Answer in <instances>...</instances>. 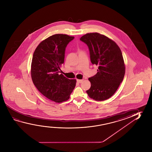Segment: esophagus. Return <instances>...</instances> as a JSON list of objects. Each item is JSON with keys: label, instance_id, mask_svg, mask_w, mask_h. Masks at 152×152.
I'll return each instance as SVG.
<instances>
[{"label": "esophagus", "instance_id": "obj_1", "mask_svg": "<svg viewBox=\"0 0 152 152\" xmlns=\"http://www.w3.org/2000/svg\"><path fill=\"white\" fill-rule=\"evenodd\" d=\"M77 82L79 83H82L83 82V80H77Z\"/></svg>", "mask_w": 152, "mask_h": 152}]
</instances>
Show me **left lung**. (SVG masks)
Segmentation results:
<instances>
[{
    "instance_id": "1",
    "label": "left lung",
    "mask_w": 152,
    "mask_h": 152,
    "mask_svg": "<svg viewBox=\"0 0 152 152\" xmlns=\"http://www.w3.org/2000/svg\"><path fill=\"white\" fill-rule=\"evenodd\" d=\"M80 40L87 45L93 65L98 66L96 75L90 77L89 97L99 101L109 99L121 83L125 74L122 52L118 45L106 36L98 33L83 35Z\"/></svg>"
}]
</instances>
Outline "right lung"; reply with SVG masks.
<instances>
[{"mask_svg":"<svg viewBox=\"0 0 152 152\" xmlns=\"http://www.w3.org/2000/svg\"><path fill=\"white\" fill-rule=\"evenodd\" d=\"M74 39L66 34L52 35L38 45L33 55L31 72L33 84L45 96L57 103L68 100L76 86V80L60 74L66 48Z\"/></svg>","mask_w":152,"mask_h":152,"instance_id":"right-lung-1","label":"right lung"}]
</instances>
